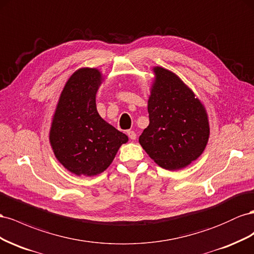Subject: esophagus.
Returning a JSON list of instances; mask_svg holds the SVG:
<instances>
[{"mask_svg":"<svg viewBox=\"0 0 254 254\" xmlns=\"http://www.w3.org/2000/svg\"><path fill=\"white\" fill-rule=\"evenodd\" d=\"M127 135H128V137H129V139H132V140H135L136 139V133L134 132V131H127Z\"/></svg>","mask_w":254,"mask_h":254,"instance_id":"34e87169","label":"esophagus"}]
</instances>
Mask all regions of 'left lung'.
<instances>
[{
  "label": "left lung",
  "mask_w": 254,
  "mask_h": 254,
  "mask_svg": "<svg viewBox=\"0 0 254 254\" xmlns=\"http://www.w3.org/2000/svg\"><path fill=\"white\" fill-rule=\"evenodd\" d=\"M154 73L148 100L150 123L139 136L147 154L167 170L195 161L206 147L209 122L205 106L175 72L163 67Z\"/></svg>",
  "instance_id": "1"
}]
</instances>
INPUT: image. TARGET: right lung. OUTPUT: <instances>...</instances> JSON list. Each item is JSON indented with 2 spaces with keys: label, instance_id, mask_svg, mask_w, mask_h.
I'll list each match as a JSON object with an SVG mask.
<instances>
[{
  "label": "right lung",
  "instance_id": "1",
  "mask_svg": "<svg viewBox=\"0 0 254 254\" xmlns=\"http://www.w3.org/2000/svg\"><path fill=\"white\" fill-rule=\"evenodd\" d=\"M103 81L104 75L97 68L74 71L64 84L52 116L49 140L54 155L78 177L102 173L128 140L97 111L96 96Z\"/></svg>",
  "mask_w": 254,
  "mask_h": 254
}]
</instances>
